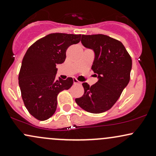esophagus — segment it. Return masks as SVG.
<instances>
[{"mask_svg":"<svg viewBox=\"0 0 156 156\" xmlns=\"http://www.w3.org/2000/svg\"><path fill=\"white\" fill-rule=\"evenodd\" d=\"M73 83H74V84H80V82L78 81L76 78H73Z\"/></svg>","mask_w":156,"mask_h":156,"instance_id":"1","label":"esophagus"}]
</instances>
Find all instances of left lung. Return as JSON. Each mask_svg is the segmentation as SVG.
I'll return each mask as SVG.
<instances>
[{
  "instance_id": "8db88e82",
  "label": "left lung",
  "mask_w": 156,
  "mask_h": 156,
  "mask_svg": "<svg viewBox=\"0 0 156 156\" xmlns=\"http://www.w3.org/2000/svg\"><path fill=\"white\" fill-rule=\"evenodd\" d=\"M81 43L94 52L92 69L98 80L91 87L82 83L84 94L76 102L89 113L105 112L115 104L129 83L131 57L121 42L104 34L82 35Z\"/></svg>"
}]
</instances>
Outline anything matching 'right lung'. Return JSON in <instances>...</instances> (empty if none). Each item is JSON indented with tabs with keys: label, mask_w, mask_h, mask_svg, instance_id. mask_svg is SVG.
<instances>
[{
	"label": "right lung",
	"mask_w": 156,
	"mask_h": 156,
	"mask_svg": "<svg viewBox=\"0 0 156 156\" xmlns=\"http://www.w3.org/2000/svg\"><path fill=\"white\" fill-rule=\"evenodd\" d=\"M81 34H50L38 39L27 50L19 73V86L28 112L38 120L53 115L57 96L72 87L73 80L55 78L56 64L65 61L66 51L80 41Z\"/></svg>",
	"instance_id": "right-lung-1"
}]
</instances>
